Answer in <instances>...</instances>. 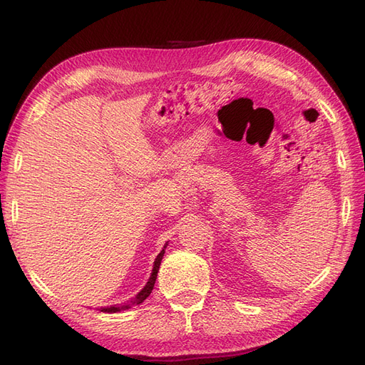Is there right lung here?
<instances>
[{"label":"right lung","instance_id":"1","mask_svg":"<svg viewBox=\"0 0 365 365\" xmlns=\"http://www.w3.org/2000/svg\"><path fill=\"white\" fill-rule=\"evenodd\" d=\"M168 245V244H166ZM166 245L163 247V250L158 253L157 255V258H155V261H154V267H152V274H150V277H149V279H148V283H146V286L143 287V289L135 295V299L132 300V304H140V303H143L144 300H146L149 295H150V292H152V289H154V284H155V279H157V274H158V269H160V264H162V259H163V255H165V249H166ZM127 308H130V304H124V307H107V308H101V311L103 312H118V311H121V309H127Z\"/></svg>","mask_w":365,"mask_h":365}]
</instances>
